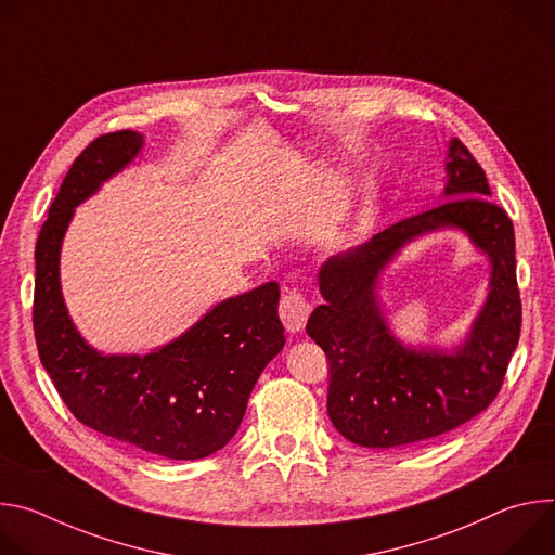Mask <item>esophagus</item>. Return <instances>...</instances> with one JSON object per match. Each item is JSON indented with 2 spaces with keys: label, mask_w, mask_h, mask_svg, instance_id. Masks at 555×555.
<instances>
[{
  "label": "esophagus",
  "mask_w": 555,
  "mask_h": 555,
  "mask_svg": "<svg viewBox=\"0 0 555 555\" xmlns=\"http://www.w3.org/2000/svg\"><path fill=\"white\" fill-rule=\"evenodd\" d=\"M279 313H281V321H283L285 330L292 332V334H298L307 325V319H309V313H311V302L305 296V292L292 289V292H287L281 298Z\"/></svg>",
  "instance_id": "esophagus-1"
}]
</instances>
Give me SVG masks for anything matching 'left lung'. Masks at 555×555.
Returning a JSON list of instances; mask_svg holds the SVG:
<instances>
[{
  "mask_svg": "<svg viewBox=\"0 0 555 555\" xmlns=\"http://www.w3.org/2000/svg\"><path fill=\"white\" fill-rule=\"evenodd\" d=\"M448 155V202L330 259L319 274L325 305L311 311L307 334L330 360L327 413L343 437L364 448L439 437L483 413L496 400L520 338L514 223L488 197L486 171L459 138ZM443 224L463 227L493 261L489 302L468 343L450 357L411 352L392 341L372 292L395 251L413 235Z\"/></svg>",
  "mask_w": 555,
  "mask_h": 555,
  "instance_id": "obj_1",
  "label": "left lung"
}]
</instances>
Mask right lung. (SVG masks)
I'll return each instance as SVG.
<instances>
[{
    "mask_svg": "<svg viewBox=\"0 0 555 555\" xmlns=\"http://www.w3.org/2000/svg\"><path fill=\"white\" fill-rule=\"evenodd\" d=\"M129 129L99 135L72 163L35 248L33 325L39 358L69 413L144 452L191 461L240 428L266 364L283 349L279 285L219 302L176 343L140 356H101L74 330L59 285V250L74 206L140 151Z\"/></svg>",
    "mask_w": 555,
    "mask_h": 555,
    "instance_id": "1",
    "label": "right lung"
}]
</instances>
